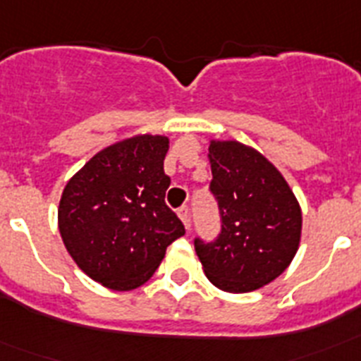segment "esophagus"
<instances>
[{
  "mask_svg": "<svg viewBox=\"0 0 361 361\" xmlns=\"http://www.w3.org/2000/svg\"><path fill=\"white\" fill-rule=\"evenodd\" d=\"M177 215H178V219L183 220V224L186 226V229H190L191 222H190V209H188V206H183V208H178Z\"/></svg>",
  "mask_w": 361,
  "mask_h": 361,
  "instance_id": "1",
  "label": "esophagus"
}]
</instances>
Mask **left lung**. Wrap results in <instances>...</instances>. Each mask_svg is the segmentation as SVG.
Instances as JSON below:
<instances>
[{"label": "left lung", "instance_id": "obj_1", "mask_svg": "<svg viewBox=\"0 0 361 361\" xmlns=\"http://www.w3.org/2000/svg\"><path fill=\"white\" fill-rule=\"evenodd\" d=\"M208 159L222 231L212 244L197 238V257L215 288L257 291L293 262L302 238V208L279 168L251 146L212 139Z\"/></svg>", "mask_w": 361, "mask_h": 361}]
</instances>
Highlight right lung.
<instances>
[{"label":"right lung","mask_w":361,"mask_h":361,"mask_svg":"<svg viewBox=\"0 0 361 361\" xmlns=\"http://www.w3.org/2000/svg\"><path fill=\"white\" fill-rule=\"evenodd\" d=\"M166 135L128 137L97 152L63 190L57 226L73 262L114 291L148 282L184 226L164 202Z\"/></svg>","instance_id":"add662e5"}]
</instances>
